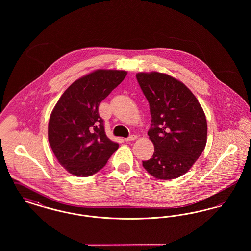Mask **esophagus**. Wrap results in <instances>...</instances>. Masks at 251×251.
<instances>
[{"mask_svg": "<svg viewBox=\"0 0 251 251\" xmlns=\"http://www.w3.org/2000/svg\"><path fill=\"white\" fill-rule=\"evenodd\" d=\"M135 139H136V136L132 134V135H130L128 138H125L124 140H125L126 142H130V141H133V140H135Z\"/></svg>", "mask_w": 251, "mask_h": 251, "instance_id": "34e87169", "label": "esophagus"}]
</instances>
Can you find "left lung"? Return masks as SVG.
Wrapping results in <instances>:
<instances>
[{
  "label": "left lung",
  "instance_id": "8db88e82",
  "mask_svg": "<svg viewBox=\"0 0 251 251\" xmlns=\"http://www.w3.org/2000/svg\"><path fill=\"white\" fill-rule=\"evenodd\" d=\"M137 82L151 116L148 131L154 145L152 157L143 167L156 179H172L185 174L201 155L207 142V121L191 90L161 72H139Z\"/></svg>",
  "mask_w": 251,
  "mask_h": 251
}]
</instances>
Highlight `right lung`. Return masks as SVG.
I'll use <instances>...</instances> for the list:
<instances>
[{
	"label": "right lung",
	"instance_id": "1",
	"mask_svg": "<svg viewBox=\"0 0 251 251\" xmlns=\"http://www.w3.org/2000/svg\"><path fill=\"white\" fill-rule=\"evenodd\" d=\"M127 72L97 70L72 83L53 108L49 143L60 165L72 175L97 173L118 150L104 131L99 105L124 80Z\"/></svg>",
	"mask_w": 251,
	"mask_h": 251
}]
</instances>
